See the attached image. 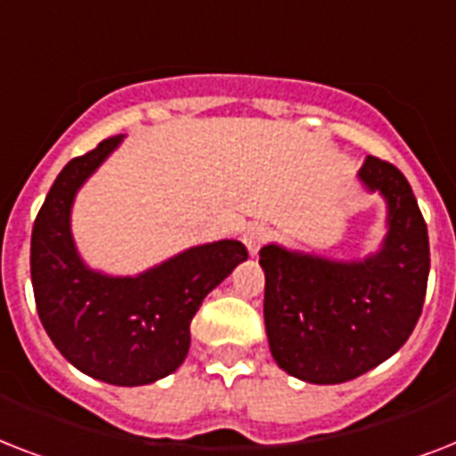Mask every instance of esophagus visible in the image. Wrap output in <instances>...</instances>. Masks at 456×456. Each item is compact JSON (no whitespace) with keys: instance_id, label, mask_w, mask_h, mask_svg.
I'll use <instances>...</instances> for the list:
<instances>
[{"instance_id":"1","label":"esophagus","mask_w":456,"mask_h":456,"mask_svg":"<svg viewBox=\"0 0 456 456\" xmlns=\"http://www.w3.org/2000/svg\"><path fill=\"white\" fill-rule=\"evenodd\" d=\"M267 239H270V229L265 227V224H250V227L243 232V243H246V248H248L250 256H257Z\"/></svg>"}]
</instances>
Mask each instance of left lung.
I'll use <instances>...</instances> for the list:
<instances>
[{"label":"left lung","instance_id":"obj_1","mask_svg":"<svg viewBox=\"0 0 456 456\" xmlns=\"http://www.w3.org/2000/svg\"><path fill=\"white\" fill-rule=\"evenodd\" d=\"M357 177L388 206V234L364 260L260 248L265 329L272 357L300 381L343 383L367 374L410 338L426 298L428 229L410 182L367 156Z\"/></svg>","mask_w":456,"mask_h":456}]
</instances>
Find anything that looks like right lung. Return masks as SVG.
I'll return each instance as SVG.
<instances>
[{"label": "right lung", "instance_id": "add662e5", "mask_svg": "<svg viewBox=\"0 0 456 456\" xmlns=\"http://www.w3.org/2000/svg\"><path fill=\"white\" fill-rule=\"evenodd\" d=\"M120 142L103 139L59 172L32 227L30 277L39 322L73 367L110 386H146L184 362L193 314L248 250L224 239L182 250L137 277L89 270L70 234V208Z\"/></svg>", "mask_w": 456, "mask_h": 456}]
</instances>
